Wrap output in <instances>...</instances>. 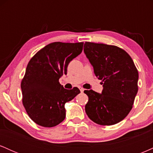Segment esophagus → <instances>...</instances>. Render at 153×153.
<instances>
[{"instance_id": "1", "label": "esophagus", "mask_w": 153, "mask_h": 153, "mask_svg": "<svg viewBox=\"0 0 153 153\" xmlns=\"http://www.w3.org/2000/svg\"><path fill=\"white\" fill-rule=\"evenodd\" d=\"M79 89H80V92L81 93H82L84 91V89L82 88H79Z\"/></svg>"}]
</instances>
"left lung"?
<instances>
[{
	"label": "left lung",
	"mask_w": 153,
	"mask_h": 153,
	"mask_svg": "<svg viewBox=\"0 0 153 153\" xmlns=\"http://www.w3.org/2000/svg\"><path fill=\"white\" fill-rule=\"evenodd\" d=\"M84 53L94 73L102 80L101 94L85 91L88 101L85 106L88 117L100 125H113L129 113L138 91L139 74L130 56L113 45L85 42Z\"/></svg>",
	"instance_id": "1"
}]
</instances>
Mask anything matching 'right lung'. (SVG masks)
<instances>
[{"instance_id":"1","label":"right lung","mask_w":153,"mask_h":153,"mask_svg":"<svg viewBox=\"0 0 153 153\" xmlns=\"http://www.w3.org/2000/svg\"><path fill=\"white\" fill-rule=\"evenodd\" d=\"M83 42L47 45L36 52L26 67L21 88L23 105L29 117L42 127H52L65 118V104L80 91L67 90L59 82L68 64L82 52Z\"/></svg>"}]
</instances>
